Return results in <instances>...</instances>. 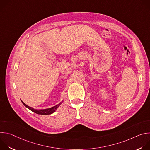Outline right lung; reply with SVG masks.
Listing matches in <instances>:
<instances>
[{
    "instance_id": "right-lung-1",
    "label": "right lung",
    "mask_w": 150,
    "mask_h": 150,
    "mask_svg": "<svg viewBox=\"0 0 150 150\" xmlns=\"http://www.w3.org/2000/svg\"><path fill=\"white\" fill-rule=\"evenodd\" d=\"M21 101H22L23 104L27 108H28V109H30L31 111L38 114V115H50V114H52L54 112H55V111L56 110V109L59 108V105L62 103L63 101H62L60 103H59L58 104H57L56 105H54L53 107H52V108H48V109H34V108H31V107L27 105V104H25L22 100H21Z\"/></svg>"
}]
</instances>
